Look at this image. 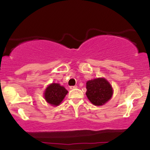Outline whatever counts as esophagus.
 Here are the masks:
<instances>
[{
    "instance_id": "1",
    "label": "esophagus",
    "mask_w": 150,
    "mask_h": 150,
    "mask_svg": "<svg viewBox=\"0 0 150 150\" xmlns=\"http://www.w3.org/2000/svg\"><path fill=\"white\" fill-rule=\"evenodd\" d=\"M77 87V85H75V86H70V89H76Z\"/></svg>"
}]
</instances>
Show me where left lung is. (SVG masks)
I'll list each match as a JSON object with an SVG mask.
<instances>
[{"label": "left lung", "instance_id": "obj_1", "mask_svg": "<svg viewBox=\"0 0 150 150\" xmlns=\"http://www.w3.org/2000/svg\"><path fill=\"white\" fill-rule=\"evenodd\" d=\"M86 95L92 104L101 106L112 97L113 88L105 78L93 79L86 83Z\"/></svg>", "mask_w": 150, "mask_h": 150}]
</instances>
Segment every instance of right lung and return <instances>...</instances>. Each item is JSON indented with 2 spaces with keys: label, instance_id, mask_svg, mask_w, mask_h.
<instances>
[{
  "label": "right lung",
  "instance_id": "add662e5",
  "mask_svg": "<svg viewBox=\"0 0 150 150\" xmlns=\"http://www.w3.org/2000/svg\"><path fill=\"white\" fill-rule=\"evenodd\" d=\"M68 92L63 86H61L58 83H52L46 87L44 97L49 104L53 106H58Z\"/></svg>",
  "mask_w": 150,
  "mask_h": 150
}]
</instances>
